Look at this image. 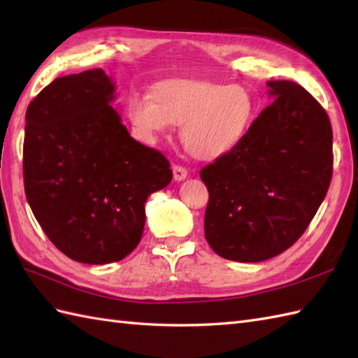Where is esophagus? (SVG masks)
Segmentation results:
<instances>
[{
	"label": "esophagus",
	"instance_id": "obj_1",
	"mask_svg": "<svg viewBox=\"0 0 358 358\" xmlns=\"http://www.w3.org/2000/svg\"><path fill=\"white\" fill-rule=\"evenodd\" d=\"M172 172H173V180L175 181H181V180H185L187 177V169L183 166H180V164H173Z\"/></svg>",
	"mask_w": 358,
	"mask_h": 358
}]
</instances>
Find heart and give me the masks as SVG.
Returning a JSON list of instances; mask_svg holds the SVG:
<instances>
[{"mask_svg": "<svg viewBox=\"0 0 358 358\" xmlns=\"http://www.w3.org/2000/svg\"><path fill=\"white\" fill-rule=\"evenodd\" d=\"M134 131L155 143L173 126H183L181 140L195 158L217 159L245 140L255 115V101L246 87L210 80L159 81L152 96L134 95L126 108Z\"/></svg>", "mask_w": 358, "mask_h": 358, "instance_id": "1", "label": "heart"}]
</instances>
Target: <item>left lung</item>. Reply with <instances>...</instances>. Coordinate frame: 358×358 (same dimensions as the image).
Masks as SVG:
<instances>
[{"label":"left lung","mask_w":358,"mask_h":358,"mask_svg":"<svg viewBox=\"0 0 358 358\" xmlns=\"http://www.w3.org/2000/svg\"><path fill=\"white\" fill-rule=\"evenodd\" d=\"M275 100L240 146L203 167L209 191L204 237L220 257L264 262L306 231L332 178L328 113L292 81H268Z\"/></svg>","instance_id":"8db88e82"}]
</instances>
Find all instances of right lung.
<instances>
[{
	"label": "right lung",
	"mask_w": 358,
	"mask_h": 358,
	"mask_svg": "<svg viewBox=\"0 0 358 358\" xmlns=\"http://www.w3.org/2000/svg\"><path fill=\"white\" fill-rule=\"evenodd\" d=\"M103 69L53 80L26 112L22 175L29 206L48 238L75 262L123 260L138 246L152 192L171 163L129 135L112 108Z\"/></svg>",
	"instance_id": "1"
}]
</instances>
